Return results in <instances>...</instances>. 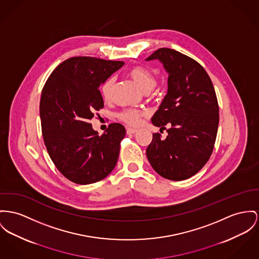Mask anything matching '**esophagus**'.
I'll use <instances>...</instances> for the list:
<instances>
[{
    "mask_svg": "<svg viewBox=\"0 0 259 259\" xmlns=\"http://www.w3.org/2000/svg\"><path fill=\"white\" fill-rule=\"evenodd\" d=\"M137 132H138V130H136V128L126 127V134H127V135H133V134H136Z\"/></svg>",
    "mask_w": 259,
    "mask_h": 259,
    "instance_id": "esophagus-1",
    "label": "esophagus"
}]
</instances>
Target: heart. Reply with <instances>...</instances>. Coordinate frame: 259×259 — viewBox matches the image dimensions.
<instances>
[{
  "label": "heart",
  "instance_id": "obj_1",
  "mask_svg": "<svg viewBox=\"0 0 259 259\" xmlns=\"http://www.w3.org/2000/svg\"><path fill=\"white\" fill-rule=\"evenodd\" d=\"M127 74L145 93L150 92L157 85V76L155 72L150 69L143 68V67H133L127 70ZM114 81L115 80L113 77H109L100 87V92L105 100H108L111 97L112 89L114 87ZM141 116L142 114L140 111L126 109L121 112L118 117L121 121H124L128 125L136 126L140 122Z\"/></svg>",
  "mask_w": 259,
  "mask_h": 259
}]
</instances>
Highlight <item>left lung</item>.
I'll return each mask as SVG.
<instances>
[{
    "mask_svg": "<svg viewBox=\"0 0 259 259\" xmlns=\"http://www.w3.org/2000/svg\"><path fill=\"white\" fill-rule=\"evenodd\" d=\"M159 60L168 72V92L152 117V123L167 130L161 139L153 134L146 156L165 179L187 180L209 160L219 124V106L206 70L190 57L160 48L146 61Z\"/></svg>",
    "mask_w": 259,
    "mask_h": 259,
    "instance_id": "8db88e82",
    "label": "left lung"
}]
</instances>
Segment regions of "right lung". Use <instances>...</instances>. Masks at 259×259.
<instances>
[{
	"mask_svg": "<svg viewBox=\"0 0 259 259\" xmlns=\"http://www.w3.org/2000/svg\"><path fill=\"white\" fill-rule=\"evenodd\" d=\"M123 65L72 57L53 70L43 87L40 119L44 142L57 169L72 183H97L117 164L124 126L111 123L99 136L88 121L104 107L99 87Z\"/></svg>",
	"mask_w": 259,
	"mask_h": 259,
	"instance_id": "obj_1",
	"label": "right lung"
}]
</instances>
